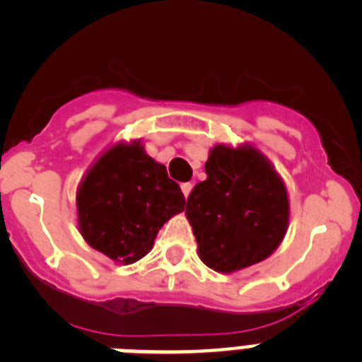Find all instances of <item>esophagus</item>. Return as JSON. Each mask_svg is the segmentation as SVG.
<instances>
[{
  "instance_id": "obj_1",
  "label": "esophagus",
  "mask_w": 362,
  "mask_h": 362,
  "mask_svg": "<svg viewBox=\"0 0 362 362\" xmlns=\"http://www.w3.org/2000/svg\"><path fill=\"white\" fill-rule=\"evenodd\" d=\"M181 190H183L185 197H188V196H190V192H192V183H183V185H181Z\"/></svg>"
}]
</instances>
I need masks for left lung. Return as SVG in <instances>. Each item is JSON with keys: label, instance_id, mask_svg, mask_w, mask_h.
I'll use <instances>...</instances> for the list:
<instances>
[{"label": "left lung", "instance_id": "8db88e82", "mask_svg": "<svg viewBox=\"0 0 362 362\" xmlns=\"http://www.w3.org/2000/svg\"><path fill=\"white\" fill-rule=\"evenodd\" d=\"M204 172L185 210L201 261L223 274L264 261L283 241L290 217L276 168L254 146L216 145Z\"/></svg>", "mask_w": 362, "mask_h": 362}]
</instances>
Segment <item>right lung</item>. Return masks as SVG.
Instances as JSON below:
<instances>
[{
	"label": "right lung",
	"mask_w": 362,
	"mask_h": 362,
	"mask_svg": "<svg viewBox=\"0 0 362 362\" xmlns=\"http://www.w3.org/2000/svg\"><path fill=\"white\" fill-rule=\"evenodd\" d=\"M76 203L85 241L124 264L145 257L159 228L185 210L179 185L137 141L107 150L79 185Z\"/></svg>",
	"instance_id": "add662e5"
}]
</instances>
